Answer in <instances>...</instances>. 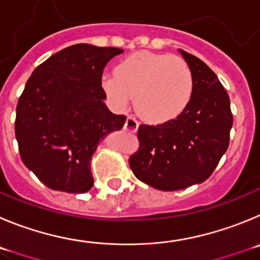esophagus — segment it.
<instances>
[{
    "label": "esophagus",
    "instance_id": "esophagus-1",
    "mask_svg": "<svg viewBox=\"0 0 260 260\" xmlns=\"http://www.w3.org/2000/svg\"><path fill=\"white\" fill-rule=\"evenodd\" d=\"M124 128L127 131H129V132H136L137 128H139V123H137V120L133 116H128L127 120H125Z\"/></svg>",
    "mask_w": 260,
    "mask_h": 260
}]
</instances>
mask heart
Segmentation results:
<instances>
[{
	"instance_id": "obj_1",
	"label": "heart",
	"mask_w": 260,
	"mask_h": 260,
	"mask_svg": "<svg viewBox=\"0 0 260 260\" xmlns=\"http://www.w3.org/2000/svg\"><path fill=\"white\" fill-rule=\"evenodd\" d=\"M102 88L115 109H135L149 123H165L188 107L194 89L190 66L184 58L141 51L118 63L115 75L102 79Z\"/></svg>"
}]
</instances>
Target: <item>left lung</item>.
Instances as JSON below:
<instances>
[{
	"label": "left lung",
	"mask_w": 260,
	"mask_h": 260,
	"mask_svg": "<svg viewBox=\"0 0 260 260\" xmlns=\"http://www.w3.org/2000/svg\"><path fill=\"white\" fill-rule=\"evenodd\" d=\"M194 78L191 100L179 116L162 124H141L139 150L129 167L140 181L159 190L185 189L209 179L229 145L233 125L229 95L200 58L180 50Z\"/></svg>",
	"instance_id": "obj_1"
}]
</instances>
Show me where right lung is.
Here are the masks:
<instances>
[{
  "mask_svg": "<svg viewBox=\"0 0 260 260\" xmlns=\"http://www.w3.org/2000/svg\"><path fill=\"white\" fill-rule=\"evenodd\" d=\"M119 48L76 44L35 69L16 105L15 137L23 163L53 190L85 193L100 140L125 123L104 104L102 74Z\"/></svg>",
  "mask_w": 260,
  "mask_h": 260,
  "instance_id": "add662e5",
  "label": "right lung"
}]
</instances>
